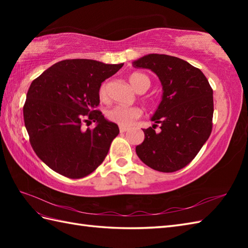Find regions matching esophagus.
Returning a JSON list of instances; mask_svg holds the SVG:
<instances>
[{"label":"esophagus","instance_id":"obj_1","mask_svg":"<svg viewBox=\"0 0 248 248\" xmlns=\"http://www.w3.org/2000/svg\"><path fill=\"white\" fill-rule=\"evenodd\" d=\"M127 131H128V128L120 127V133H124V132H127Z\"/></svg>","mask_w":248,"mask_h":248}]
</instances>
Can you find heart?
<instances>
[{
	"label": "heart",
	"mask_w": 248,
	"mask_h": 248,
	"mask_svg": "<svg viewBox=\"0 0 248 248\" xmlns=\"http://www.w3.org/2000/svg\"><path fill=\"white\" fill-rule=\"evenodd\" d=\"M129 83L131 84L136 92L147 91L150 87L149 78L141 72H133L129 77ZM108 84L103 83L99 89V96L101 100L108 99ZM141 109L139 108H128L123 107V105H116V107L107 110V118L112 121V123L120 125V127L125 128L130 127L135 119L140 117Z\"/></svg>",
	"instance_id": "heart-1"
}]
</instances>
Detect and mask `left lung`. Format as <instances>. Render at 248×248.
Wrapping results in <instances>:
<instances>
[{"mask_svg":"<svg viewBox=\"0 0 248 248\" xmlns=\"http://www.w3.org/2000/svg\"><path fill=\"white\" fill-rule=\"evenodd\" d=\"M134 67L155 72L162 84V99L150 118L161 124L143 129L145 140L136 155L152 170L172 172L191 162L212 131L213 91L202 70L165 54H147Z\"/></svg>","mask_w":248,"mask_h":248,"instance_id":"obj_1","label":"left lung"}]
</instances>
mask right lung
Instances as JSON below:
<instances>
[{"label":"right lung","instance_id":"1","mask_svg":"<svg viewBox=\"0 0 248 248\" xmlns=\"http://www.w3.org/2000/svg\"><path fill=\"white\" fill-rule=\"evenodd\" d=\"M121 64L93 60H65L31 82L23 108L24 124L36 155L51 170L78 179L93 172L107 156L118 125L100 110L101 83ZM96 123L81 129L83 121Z\"/></svg>","mask_w":248,"mask_h":248}]
</instances>
